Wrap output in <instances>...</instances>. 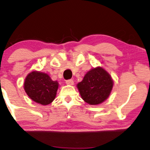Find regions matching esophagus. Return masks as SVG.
I'll return each instance as SVG.
<instances>
[{
    "mask_svg": "<svg viewBox=\"0 0 150 150\" xmlns=\"http://www.w3.org/2000/svg\"><path fill=\"white\" fill-rule=\"evenodd\" d=\"M66 84L69 85V86H72L74 84V81L72 80H67L66 81Z\"/></svg>",
    "mask_w": 150,
    "mask_h": 150,
    "instance_id": "obj_1",
    "label": "esophagus"
}]
</instances>
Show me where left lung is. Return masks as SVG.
Returning a JSON list of instances; mask_svg holds the SVG:
<instances>
[{"mask_svg": "<svg viewBox=\"0 0 150 150\" xmlns=\"http://www.w3.org/2000/svg\"><path fill=\"white\" fill-rule=\"evenodd\" d=\"M113 84L111 75L102 67H97L85 75L83 81L77 84V88L86 103L97 105L109 97Z\"/></svg>", "mask_w": 150, "mask_h": 150, "instance_id": "1", "label": "left lung"}]
</instances>
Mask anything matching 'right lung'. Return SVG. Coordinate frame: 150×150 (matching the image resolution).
Returning <instances> with one entry per match:
<instances>
[{"instance_id":"add662e5","label":"right lung","mask_w":150,"mask_h":150,"mask_svg":"<svg viewBox=\"0 0 150 150\" xmlns=\"http://www.w3.org/2000/svg\"><path fill=\"white\" fill-rule=\"evenodd\" d=\"M59 88L58 81H52L48 74L33 71L25 79L24 89L36 103L48 105L54 100Z\"/></svg>"}]
</instances>
